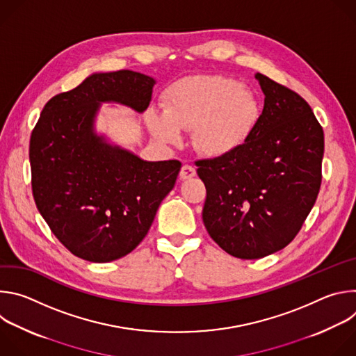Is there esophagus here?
I'll return each mask as SVG.
<instances>
[{
  "label": "esophagus",
  "mask_w": 356,
  "mask_h": 356,
  "mask_svg": "<svg viewBox=\"0 0 356 356\" xmlns=\"http://www.w3.org/2000/svg\"><path fill=\"white\" fill-rule=\"evenodd\" d=\"M194 176H195V169H194L193 166L184 165V166L181 168V170H180V179H181V180H188V179L194 177Z\"/></svg>",
  "instance_id": "34e87169"
}]
</instances>
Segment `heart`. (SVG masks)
Segmentation results:
<instances>
[{
    "mask_svg": "<svg viewBox=\"0 0 356 356\" xmlns=\"http://www.w3.org/2000/svg\"><path fill=\"white\" fill-rule=\"evenodd\" d=\"M259 103L249 88L222 76H202L173 84L165 97V114L152 111L147 124L166 143L193 129V145L202 155L225 156L238 149L259 120Z\"/></svg>",
    "mask_w": 356,
    "mask_h": 356,
    "instance_id": "obj_1",
    "label": "heart"
}]
</instances>
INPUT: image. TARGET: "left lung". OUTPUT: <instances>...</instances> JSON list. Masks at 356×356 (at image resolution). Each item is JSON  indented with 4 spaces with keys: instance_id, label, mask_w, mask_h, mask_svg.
I'll list each match as a JSON object with an SVG mask.
<instances>
[{
    "instance_id": "1",
    "label": "left lung",
    "mask_w": 356,
    "mask_h": 356,
    "mask_svg": "<svg viewBox=\"0 0 356 356\" xmlns=\"http://www.w3.org/2000/svg\"><path fill=\"white\" fill-rule=\"evenodd\" d=\"M264 111L231 154L197 161L207 198L202 221L229 255L259 259L287 246L321 186L324 131L307 101L257 73Z\"/></svg>"
}]
</instances>
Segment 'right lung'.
<instances>
[{"label": "right lung", "instance_id": "obj_1", "mask_svg": "<svg viewBox=\"0 0 356 356\" xmlns=\"http://www.w3.org/2000/svg\"><path fill=\"white\" fill-rule=\"evenodd\" d=\"M156 81L132 70L95 73L50 98L32 131V193L54 235L88 262H111L147 234L175 187L179 161L146 162L94 134L99 103L142 113Z\"/></svg>", "mask_w": 356, "mask_h": 356}]
</instances>
